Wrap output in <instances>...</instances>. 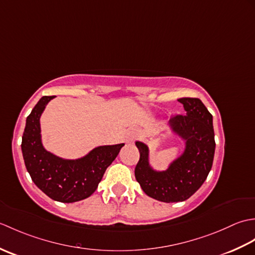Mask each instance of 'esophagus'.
I'll return each mask as SVG.
<instances>
[{
  "instance_id": "34e87169",
  "label": "esophagus",
  "mask_w": 255,
  "mask_h": 255,
  "mask_svg": "<svg viewBox=\"0 0 255 255\" xmlns=\"http://www.w3.org/2000/svg\"><path fill=\"white\" fill-rule=\"evenodd\" d=\"M136 137H137V131L134 130V129H132V130H130L128 132L127 137H126V142L128 144H132L134 142V140H136Z\"/></svg>"
}]
</instances>
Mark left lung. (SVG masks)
<instances>
[{
    "mask_svg": "<svg viewBox=\"0 0 255 255\" xmlns=\"http://www.w3.org/2000/svg\"><path fill=\"white\" fill-rule=\"evenodd\" d=\"M186 112L169 123L171 132L184 141L183 152L163 171L150 164L149 147L136 141L140 159L134 176L149 197L163 203L184 202L203 185L213 166L215 133L213 116L199 99L177 100Z\"/></svg>",
    "mask_w": 255,
    "mask_h": 255,
    "instance_id": "8db88e82",
    "label": "left lung"
}]
</instances>
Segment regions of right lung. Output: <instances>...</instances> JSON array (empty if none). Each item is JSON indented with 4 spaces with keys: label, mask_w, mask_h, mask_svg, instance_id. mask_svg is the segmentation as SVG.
Masks as SVG:
<instances>
[{
    "label": "right lung",
    "mask_w": 255,
    "mask_h": 255,
    "mask_svg": "<svg viewBox=\"0 0 255 255\" xmlns=\"http://www.w3.org/2000/svg\"><path fill=\"white\" fill-rule=\"evenodd\" d=\"M55 96H42L26 119L21 152L32 182L51 199L74 203L90 197L125 143L99 145L78 159H64L48 151L41 139L40 117Z\"/></svg>",
    "instance_id": "add662e5"
}]
</instances>
